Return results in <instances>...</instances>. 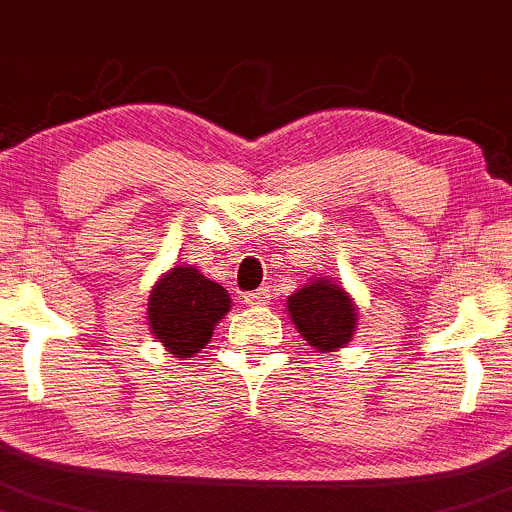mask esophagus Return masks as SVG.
Returning <instances> with one entry per match:
<instances>
[{"label": "esophagus", "mask_w": 512, "mask_h": 512, "mask_svg": "<svg viewBox=\"0 0 512 512\" xmlns=\"http://www.w3.org/2000/svg\"><path fill=\"white\" fill-rule=\"evenodd\" d=\"M245 304L247 306H265V304H270V289L262 287V289H257V292L247 294Z\"/></svg>", "instance_id": "1"}]
</instances>
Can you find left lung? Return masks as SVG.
Wrapping results in <instances>:
<instances>
[{"mask_svg":"<svg viewBox=\"0 0 512 512\" xmlns=\"http://www.w3.org/2000/svg\"><path fill=\"white\" fill-rule=\"evenodd\" d=\"M287 311L304 341L319 353L343 348L358 326V309L341 284L316 277L287 299Z\"/></svg>","mask_w":512,"mask_h":512,"instance_id":"8db88e82","label":"left lung"}]
</instances>
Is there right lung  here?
<instances>
[{
  "label": "right lung",
  "mask_w": 512,
  "mask_h": 512,
  "mask_svg": "<svg viewBox=\"0 0 512 512\" xmlns=\"http://www.w3.org/2000/svg\"><path fill=\"white\" fill-rule=\"evenodd\" d=\"M230 311V294L196 267H171L154 284L147 319L154 338L174 358H193L213 336V328Z\"/></svg>",
  "instance_id": "obj_1"
}]
</instances>
